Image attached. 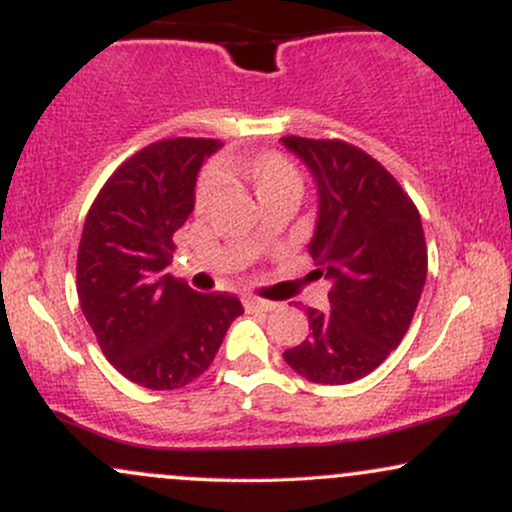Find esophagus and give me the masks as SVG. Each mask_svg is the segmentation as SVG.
Instances as JSON below:
<instances>
[{"instance_id":"1","label":"esophagus","mask_w":512,"mask_h":512,"mask_svg":"<svg viewBox=\"0 0 512 512\" xmlns=\"http://www.w3.org/2000/svg\"><path fill=\"white\" fill-rule=\"evenodd\" d=\"M243 305L245 310H250V313H269V310L276 308V303L262 301V298H255V296H245Z\"/></svg>"}]
</instances>
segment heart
Segmentation results:
<instances>
[{"instance_id": "b5f03b06", "label": "heart", "mask_w": 512, "mask_h": 512, "mask_svg": "<svg viewBox=\"0 0 512 512\" xmlns=\"http://www.w3.org/2000/svg\"><path fill=\"white\" fill-rule=\"evenodd\" d=\"M219 178L245 180L262 204L281 195L298 197L303 190L301 170L296 168L291 158L279 154V151H262V154L252 156L236 154L223 158L216 163L214 173H207L199 180L195 195L197 209H207L214 202L216 192H219Z\"/></svg>"}]
</instances>
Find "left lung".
Masks as SVG:
<instances>
[{"label": "left lung", "instance_id": "obj_1", "mask_svg": "<svg viewBox=\"0 0 512 512\" xmlns=\"http://www.w3.org/2000/svg\"><path fill=\"white\" fill-rule=\"evenodd\" d=\"M313 173L317 226L308 252L330 279V308H305L310 334L284 361L303 378L346 385L385 361L407 334L426 284L419 209L387 170L342 139L281 137Z\"/></svg>", "mask_w": 512, "mask_h": 512}]
</instances>
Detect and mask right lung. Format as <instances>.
Instances as JSON below:
<instances>
[{"mask_svg":"<svg viewBox=\"0 0 512 512\" xmlns=\"http://www.w3.org/2000/svg\"><path fill=\"white\" fill-rule=\"evenodd\" d=\"M216 139L149 144L110 175L86 214L76 293L105 358L132 383L178 390L211 366L243 315L231 293H197L166 274L173 233L195 209L197 173Z\"/></svg>","mask_w":512,"mask_h":512,"instance_id":"obj_1","label":"right lung"}]
</instances>
